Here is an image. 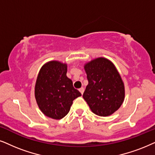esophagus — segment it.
Masks as SVG:
<instances>
[{
    "instance_id": "34e87169",
    "label": "esophagus",
    "mask_w": 155,
    "mask_h": 155,
    "mask_svg": "<svg viewBox=\"0 0 155 155\" xmlns=\"http://www.w3.org/2000/svg\"><path fill=\"white\" fill-rule=\"evenodd\" d=\"M79 91L80 93H81V94H84V88L83 87H82V88H79Z\"/></svg>"
}]
</instances>
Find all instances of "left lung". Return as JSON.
Instances as JSON below:
<instances>
[{
    "label": "left lung",
    "instance_id": "left-lung-1",
    "mask_svg": "<svg viewBox=\"0 0 155 155\" xmlns=\"http://www.w3.org/2000/svg\"><path fill=\"white\" fill-rule=\"evenodd\" d=\"M84 69L88 81L83 94L84 100L96 115H112L125 98L124 84L115 65L108 59L99 57L86 63Z\"/></svg>",
    "mask_w": 155,
    "mask_h": 155
}]
</instances>
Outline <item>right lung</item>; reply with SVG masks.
Instances as JSON below:
<instances>
[{"mask_svg":"<svg viewBox=\"0 0 155 155\" xmlns=\"http://www.w3.org/2000/svg\"><path fill=\"white\" fill-rule=\"evenodd\" d=\"M67 64L51 61L42 66L35 87V96L41 111L52 119L63 118L74 99L81 96L67 76Z\"/></svg>","mask_w":155,"mask_h":155,"instance_id":"add662e5","label":"right lung"}]
</instances>
